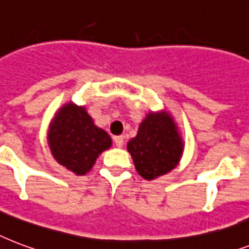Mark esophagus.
Instances as JSON below:
<instances>
[{"instance_id":"34e87169","label":"esophagus","mask_w":249,"mask_h":249,"mask_svg":"<svg viewBox=\"0 0 249 249\" xmlns=\"http://www.w3.org/2000/svg\"><path fill=\"white\" fill-rule=\"evenodd\" d=\"M114 142H115V145L117 146H123V142H124V140H123V136H115L114 138Z\"/></svg>"}]
</instances>
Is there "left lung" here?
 <instances>
[{
  "label": "left lung",
  "mask_w": 249,
  "mask_h": 249,
  "mask_svg": "<svg viewBox=\"0 0 249 249\" xmlns=\"http://www.w3.org/2000/svg\"><path fill=\"white\" fill-rule=\"evenodd\" d=\"M127 151L139 174L151 180L177 166L183 142L170 115L151 113L139 127L136 138L128 142Z\"/></svg>",
  "instance_id": "obj_1"
}]
</instances>
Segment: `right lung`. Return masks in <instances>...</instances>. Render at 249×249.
Segmentation results:
<instances>
[{
  "instance_id": "add662e5",
  "label": "right lung",
  "mask_w": 249,
  "mask_h": 249,
  "mask_svg": "<svg viewBox=\"0 0 249 249\" xmlns=\"http://www.w3.org/2000/svg\"><path fill=\"white\" fill-rule=\"evenodd\" d=\"M48 139L54 159L78 175L88 173L98 156L111 145L110 136L94 126L84 107L74 104H67L58 111Z\"/></svg>"
}]
</instances>
